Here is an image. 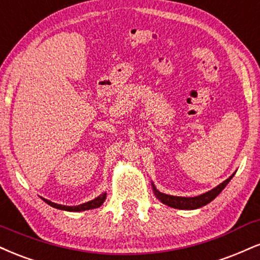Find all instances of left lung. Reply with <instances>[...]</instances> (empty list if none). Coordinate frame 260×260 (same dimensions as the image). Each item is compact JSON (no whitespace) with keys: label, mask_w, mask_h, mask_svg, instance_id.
I'll return each instance as SVG.
<instances>
[{"label":"left lung","mask_w":260,"mask_h":260,"mask_svg":"<svg viewBox=\"0 0 260 260\" xmlns=\"http://www.w3.org/2000/svg\"><path fill=\"white\" fill-rule=\"evenodd\" d=\"M234 174L228 178L226 180H224L223 183L219 184V185L215 186L214 189L209 190L208 192L202 193V195L200 196H195V198H181V196L167 195V193L158 191V190L155 187L154 184H152V190H154L156 198L160 200L164 205H167L172 208H178V209H196V208L202 207V206H206L211 201H213V200L217 198L221 191H223V189L228 185V183L233 179Z\"/></svg>","instance_id":"obj_1"}]
</instances>
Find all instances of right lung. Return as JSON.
I'll return each mask as SVG.
<instances>
[{
  "label": "right lung",
  "mask_w": 260,
  "mask_h": 260,
  "mask_svg": "<svg viewBox=\"0 0 260 260\" xmlns=\"http://www.w3.org/2000/svg\"><path fill=\"white\" fill-rule=\"evenodd\" d=\"M105 199H106V192L102 193V195H99L98 198H95L94 200H92V201L82 203V205H79V206H62V205H58V203H54V202L49 201V200H46V199H43V201H45L46 203H48V205L52 206V207L58 208V209H62V211L81 212V211H87V209H93V208L100 207V206H102L103 203H104Z\"/></svg>",
  "instance_id": "obj_1"
}]
</instances>
